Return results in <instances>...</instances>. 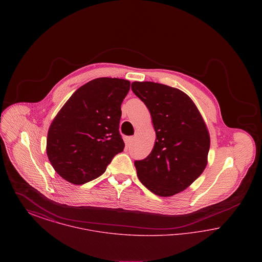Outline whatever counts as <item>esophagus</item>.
<instances>
[{
    "mask_svg": "<svg viewBox=\"0 0 262 262\" xmlns=\"http://www.w3.org/2000/svg\"><path fill=\"white\" fill-rule=\"evenodd\" d=\"M134 139H135V137H128L126 138V143H127V145H130L132 143H133V141H134Z\"/></svg>",
    "mask_w": 262,
    "mask_h": 262,
    "instance_id": "esophagus-1",
    "label": "esophagus"
}]
</instances>
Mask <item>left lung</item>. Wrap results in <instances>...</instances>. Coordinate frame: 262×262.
<instances>
[{
    "label": "left lung",
    "mask_w": 262,
    "mask_h": 262,
    "mask_svg": "<svg viewBox=\"0 0 262 262\" xmlns=\"http://www.w3.org/2000/svg\"><path fill=\"white\" fill-rule=\"evenodd\" d=\"M132 90L148 108L156 133L151 153L135 161L138 179L156 195L172 196L204 171L210 147L208 130L183 91L152 81H135Z\"/></svg>",
    "instance_id": "8db88e82"
}]
</instances>
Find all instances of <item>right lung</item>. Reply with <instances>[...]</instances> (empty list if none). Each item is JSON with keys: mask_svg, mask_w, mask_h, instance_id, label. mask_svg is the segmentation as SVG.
<instances>
[{"mask_svg": "<svg viewBox=\"0 0 262 262\" xmlns=\"http://www.w3.org/2000/svg\"><path fill=\"white\" fill-rule=\"evenodd\" d=\"M130 82L99 77L78 88L51 124L47 155L66 181L83 185L100 177L125 148L121 105Z\"/></svg>", "mask_w": 262, "mask_h": 262, "instance_id": "1", "label": "right lung"}]
</instances>
